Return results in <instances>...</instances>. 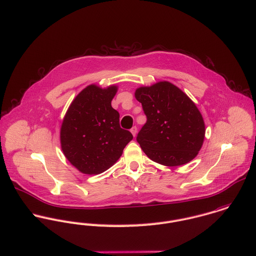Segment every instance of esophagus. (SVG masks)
Returning a JSON list of instances; mask_svg holds the SVG:
<instances>
[{
  "instance_id": "esophagus-1",
  "label": "esophagus",
  "mask_w": 256,
  "mask_h": 256,
  "mask_svg": "<svg viewBox=\"0 0 256 256\" xmlns=\"http://www.w3.org/2000/svg\"><path fill=\"white\" fill-rule=\"evenodd\" d=\"M137 130H138V129H137V127H136V126H133V127L131 128V130H130V131H131V133H132V135H133L134 137H135V136H136V134H137Z\"/></svg>"
}]
</instances>
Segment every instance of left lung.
<instances>
[{
  "label": "left lung",
  "mask_w": 256,
  "mask_h": 256,
  "mask_svg": "<svg viewBox=\"0 0 256 256\" xmlns=\"http://www.w3.org/2000/svg\"><path fill=\"white\" fill-rule=\"evenodd\" d=\"M135 97L147 117L136 137L144 153L165 166L194 159L203 144L205 126L190 98L166 81L138 88Z\"/></svg>",
  "instance_id": "1"
}]
</instances>
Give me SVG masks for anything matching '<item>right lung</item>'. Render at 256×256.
Masks as SVG:
<instances>
[{"instance_id":"add662e5","label":"right lung","mask_w":256,"mask_h":256,"mask_svg":"<svg viewBox=\"0 0 256 256\" xmlns=\"http://www.w3.org/2000/svg\"><path fill=\"white\" fill-rule=\"evenodd\" d=\"M116 86L90 85L71 103L61 127L64 155L79 171L99 174L110 168L133 139L120 127L119 113L111 106Z\"/></svg>"}]
</instances>
